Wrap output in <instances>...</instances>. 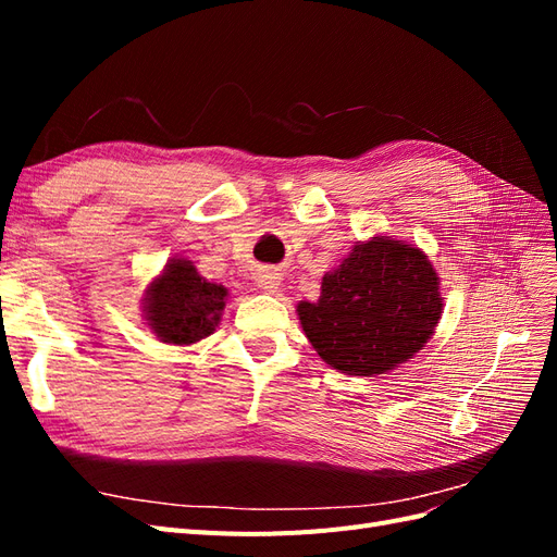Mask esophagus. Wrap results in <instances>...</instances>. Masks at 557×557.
<instances>
[{
  "instance_id": "esophagus-1",
  "label": "esophagus",
  "mask_w": 557,
  "mask_h": 557,
  "mask_svg": "<svg viewBox=\"0 0 557 557\" xmlns=\"http://www.w3.org/2000/svg\"><path fill=\"white\" fill-rule=\"evenodd\" d=\"M258 285L264 293H276L281 288V274L274 272V269H264L258 276Z\"/></svg>"
}]
</instances>
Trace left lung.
I'll return each instance as SVG.
<instances>
[{
  "label": "left lung",
  "instance_id": "1",
  "mask_svg": "<svg viewBox=\"0 0 557 557\" xmlns=\"http://www.w3.org/2000/svg\"><path fill=\"white\" fill-rule=\"evenodd\" d=\"M442 311L440 276L425 252L391 237L358 242L323 276L320 297L297 305L318 356L348 376H376L413 358Z\"/></svg>",
  "mask_w": 557,
  "mask_h": 557
}]
</instances>
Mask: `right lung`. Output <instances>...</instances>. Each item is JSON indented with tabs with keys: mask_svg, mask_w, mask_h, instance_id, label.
Returning <instances> with one entry per match:
<instances>
[{
	"mask_svg": "<svg viewBox=\"0 0 557 557\" xmlns=\"http://www.w3.org/2000/svg\"><path fill=\"white\" fill-rule=\"evenodd\" d=\"M225 299L227 288L199 276L190 260L172 258L162 274L148 283L144 318L160 342L190 346L221 323Z\"/></svg>",
	"mask_w": 557,
	"mask_h": 557,
	"instance_id": "1",
	"label": "right lung"
}]
</instances>
